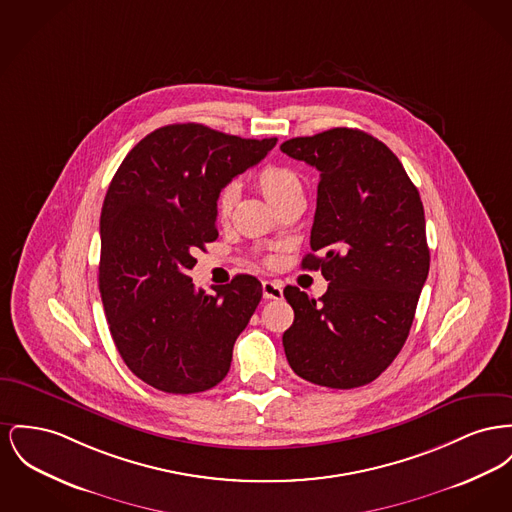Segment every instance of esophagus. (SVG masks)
<instances>
[{
	"label": "esophagus",
	"mask_w": 512,
	"mask_h": 512,
	"mask_svg": "<svg viewBox=\"0 0 512 512\" xmlns=\"http://www.w3.org/2000/svg\"><path fill=\"white\" fill-rule=\"evenodd\" d=\"M282 282H276V280H263V298L265 300H280L284 294H282Z\"/></svg>",
	"instance_id": "obj_1"
}]
</instances>
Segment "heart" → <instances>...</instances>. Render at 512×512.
Instances as JSON below:
<instances>
[{"label": "heart", "mask_w": 512, "mask_h": 512, "mask_svg": "<svg viewBox=\"0 0 512 512\" xmlns=\"http://www.w3.org/2000/svg\"><path fill=\"white\" fill-rule=\"evenodd\" d=\"M257 187L261 189V193L265 195V199L274 205L280 199H284L288 193L301 189V181L296 172H292L290 168L284 166H267L257 174ZM238 201V191L236 187L228 185L220 191L218 199H216V214L218 218L226 220L232 209Z\"/></svg>", "instance_id": "heart-1"}]
</instances>
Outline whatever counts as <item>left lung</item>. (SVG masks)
Returning <instances> with one entry per match:
<instances>
[{"label":"left lung","mask_w":512,"mask_h":512,"mask_svg":"<svg viewBox=\"0 0 512 512\" xmlns=\"http://www.w3.org/2000/svg\"><path fill=\"white\" fill-rule=\"evenodd\" d=\"M280 151L321 172L301 269L329 282L319 301L284 288L294 309L284 352L301 379L356 389L391 365L416 315L429 272L420 193L396 154L360 129L296 137Z\"/></svg>","instance_id":"left-lung-1"}]
</instances>
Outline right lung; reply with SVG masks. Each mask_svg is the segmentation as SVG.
Masks as SVG:
<instances>
[{
    "label": "right lung",
    "mask_w": 512,
    "mask_h": 512,
    "mask_svg": "<svg viewBox=\"0 0 512 512\" xmlns=\"http://www.w3.org/2000/svg\"><path fill=\"white\" fill-rule=\"evenodd\" d=\"M274 145L201 123L164 125L129 151L108 187L98 288L121 360L158 391H209L230 371L261 282L238 274L207 296L187 272L218 238L220 191Z\"/></svg>",
    "instance_id": "1"
}]
</instances>
